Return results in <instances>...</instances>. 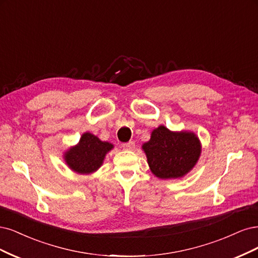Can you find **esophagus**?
I'll return each instance as SVG.
<instances>
[{
    "mask_svg": "<svg viewBox=\"0 0 258 258\" xmlns=\"http://www.w3.org/2000/svg\"><path fill=\"white\" fill-rule=\"evenodd\" d=\"M122 148L124 149V150L131 151V150H133V149L135 148V143H134V141H128V143L123 144V145H122Z\"/></svg>",
    "mask_w": 258,
    "mask_h": 258,
    "instance_id": "obj_1",
    "label": "esophagus"
}]
</instances>
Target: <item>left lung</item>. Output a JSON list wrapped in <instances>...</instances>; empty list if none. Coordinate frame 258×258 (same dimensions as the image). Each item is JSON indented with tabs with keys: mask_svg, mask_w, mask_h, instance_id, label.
<instances>
[{
	"mask_svg": "<svg viewBox=\"0 0 258 258\" xmlns=\"http://www.w3.org/2000/svg\"><path fill=\"white\" fill-rule=\"evenodd\" d=\"M143 150L155 177L177 179L194 168L202 153V145L193 132H171L160 125L152 131Z\"/></svg>",
	"mask_w": 258,
	"mask_h": 258,
	"instance_id": "8db88e82",
	"label": "left lung"
}]
</instances>
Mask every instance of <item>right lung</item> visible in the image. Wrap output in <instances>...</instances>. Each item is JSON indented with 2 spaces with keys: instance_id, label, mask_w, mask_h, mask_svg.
Here are the masks:
<instances>
[{
  "instance_id": "add662e5",
  "label": "right lung",
  "mask_w": 258,
  "mask_h": 258,
  "mask_svg": "<svg viewBox=\"0 0 258 258\" xmlns=\"http://www.w3.org/2000/svg\"><path fill=\"white\" fill-rule=\"evenodd\" d=\"M113 148L108 141H102L97 136L87 132L82 134L79 143L64 153V161L77 173L90 174L101 167L106 154Z\"/></svg>"
}]
</instances>
